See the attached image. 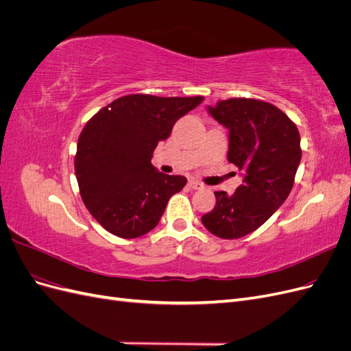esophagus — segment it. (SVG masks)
<instances>
[{
    "instance_id": "obj_1",
    "label": "esophagus",
    "mask_w": 351,
    "mask_h": 351,
    "mask_svg": "<svg viewBox=\"0 0 351 351\" xmlns=\"http://www.w3.org/2000/svg\"><path fill=\"white\" fill-rule=\"evenodd\" d=\"M189 186L192 187V189H195V190H200V189H204V187H205V184H202L200 182H197V180H190V182H189Z\"/></svg>"
}]
</instances>
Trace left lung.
I'll list each match as a JSON object with an SVG mask.
<instances>
[{
	"label": "left lung",
	"mask_w": 351,
	"mask_h": 351,
	"mask_svg": "<svg viewBox=\"0 0 351 351\" xmlns=\"http://www.w3.org/2000/svg\"><path fill=\"white\" fill-rule=\"evenodd\" d=\"M208 112L230 130L227 158L243 173V183L232 195L215 192L217 205L202 224L219 239H240L289 197L302 159L300 134L287 114L259 99L219 101Z\"/></svg>",
	"instance_id": "left-lung-1"
}]
</instances>
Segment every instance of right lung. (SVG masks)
Wrapping results in <instances>:
<instances>
[{"mask_svg": "<svg viewBox=\"0 0 351 351\" xmlns=\"http://www.w3.org/2000/svg\"><path fill=\"white\" fill-rule=\"evenodd\" d=\"M204 97L127 95L95 114L83 127L74 173L83 204L111 234L136 239L154 230L169 197L187 178L167 176L151 164L158 142Z\"/></svg>", "mask_w": 351, "mask_h": 351, "instance_id": "add662e5", "label": "right lung"}]
</instances>
